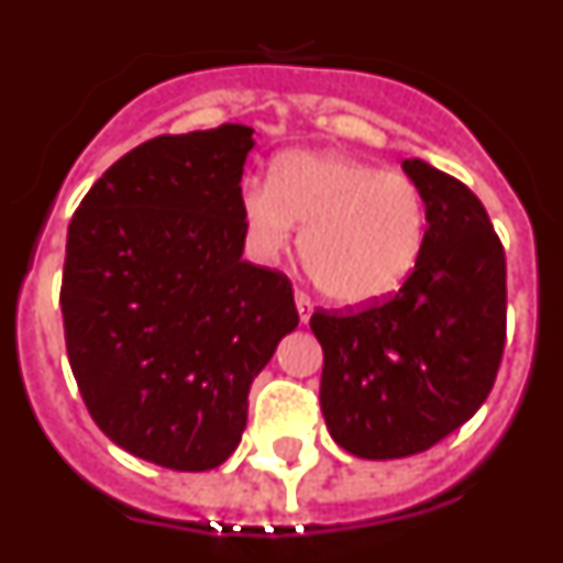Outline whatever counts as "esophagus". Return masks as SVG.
<instances>
[{"label": "esophagus", "instance_id": "esophagus-1", "mask_svg": "<svg viewBox=\"0 0 563 563\" xmlns=\"http://www.w3.org/2000/svg\"><path fill=\"white\" fill-rule=\"evenodd\" d=\"M296 310H298V318H301V324H307V321H310V316H312V301H310V296H307V292L296 290Z\"/></svg>", "mask_w": 563, "mask_h": 563}]
</instances>
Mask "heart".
Segmentation results:
<instances>
[{"label": "heart", "mask_w": 563, "mask_h": 563, "mask_svg": "<svg viewBox=\"0 0 563 563\" xmlns=\"http://www.w3.org/2000/svg\"><path fill=\"white\" fill-rule=\"evenodd\" d=\"M253 251L276 258L301 231V262L327 298L380 301L406 282L426 242V200L411 177L335 152H287L271 183L239 191Z\"/></svg>", "instance_id": "1"}]
</instances>
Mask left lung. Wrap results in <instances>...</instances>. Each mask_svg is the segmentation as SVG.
Here are the masks:
<instances>
[{
  "label": "left lung",
  "mask_w": 563,
  "mask_h": 563,
  "mask_svg": "<svg viewBox=\"0 0 563 563\" xmlns=\"http://www.w3.org/2000/svg\"><path fill=\"white\" fill-rule=\"evenodd\" d=\"M402 168L429 222L415 271L383 301L310 318L324 350L327 429L363 460L420 454L460 429L494 389L505 352V247L485 206L417 157Z\"/></svg>",
  "instance_id": "obj_1"
}]
</instances>
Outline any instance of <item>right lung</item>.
<instances>
[{
	"mask_svg": "<svg viewBox=\"0 0 563 563\" xmlns=\"http://www.w3.org/2000/svg\"><path fill=\"white\" fill-rule=\"evenodd\" d=\"M253 129L161 134L114 161L67 231L69 369L98 429L172 471H211L242 440L247 389L296 330L290 278L242 258Z\"/></svg>",
	"mask_w": 563,
	"mask_h": 563,
	"instance_id": "add662e5",
	"label": "right lung"
}]
</instances>
